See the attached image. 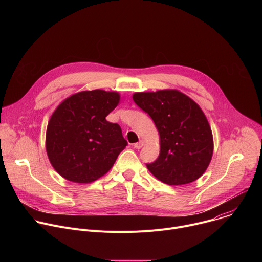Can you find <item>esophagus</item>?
Instances as JSON below:
<instances>
[{"instance_id": "34e87169", "label": "esophagus", "mask_w": 262, "mask_h": 262, "mask_svg": "<svg viewBox=\"0 0 262 262\" xmlns=\"http://www.w3.org/2000/svg\"><path fill=\"white\" fill-rule=\"evenodd\" d=\"M143 146H144V141H142V140L139 141L138 143L134 144V148H136V149H141Z\"/></svg>"}]
</instances>
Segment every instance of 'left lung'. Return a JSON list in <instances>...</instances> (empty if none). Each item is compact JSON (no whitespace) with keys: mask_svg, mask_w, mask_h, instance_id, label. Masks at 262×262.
Segmentation results:
<instances>
[{"mask_svg":"<svg viewBox=\"0 0 262 262\" xmlns=\"http://www.w3.org/2000/svg\"><path fill=\"white\" fill-rule=\"evenodd\" d=\"M134 101L154 120L161 138L159 158L146 164L158 179L170 185L198 179L213 151L208 121L199 105L177 90L141 92Z\"/></svg>","mask_w":262,"mask_h":262,"instance_id":"1","label":"left lung"}]
</instances>
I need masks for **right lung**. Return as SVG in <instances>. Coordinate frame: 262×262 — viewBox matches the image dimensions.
Here are the masks:
<instances>
[{
  "mask_svg": "<svg viewBox=\"0 0 262 262\" xmlns=\"http://www.w3.org/2000/svg\"><path fill=\"white\" fill-rule=\"evenodd\" d=\"M117 92L83 91L66 98L47 129V152L65 179L89 183L114 165L127 142L117 123L105 117L119 102Z\"/></svg>",
  "mask_w": 262,
  "mask_h": 262,
  "instance_id": "obj_1",
  "label": "right lung"
}]
</instances>
